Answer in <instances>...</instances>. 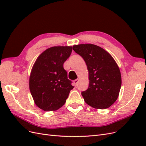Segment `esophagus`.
<instances>
[{
  "mask_svg": "<svg viewBox=\"0 0 146 146\" xmlns=\"http://www.w3.org/2000/svg\"><path fill=\"white\" fill-rule=\"evenodd\" d=\"M78 82H79V79H78V78L76 79V80H75L74 81V83L75 86H77V84H78Z\"/></svg>",
  "mask_w": 146,
  "mask_h": 146,
  "instance_id": "1",
  "label": "esophagus"
}]
</instances>
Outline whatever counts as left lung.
Wrapping results in <instances>:
<instances>
[{"label":"left lung","instance_id":"1","mask_svg":"<svg viewBox=\"0 0 146 146\" xmlns=\"http://www.w3.org/2000/svg\"><path fill=\"white\" fill-rule=\"evenodd\" d=\"M83 57L89 72V87L82 95L85 102L96 109L109 108L116 101L121 90V74L116 62L108 52L92 44L72 46Z\"/></svg>","mask_w":146,"mask_h":146}]
</instances>
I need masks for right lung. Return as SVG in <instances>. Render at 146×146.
Listing matches in <instances>:
<instances>
[{"label":"right lung","mask_w":146,"mask_h":146,"mask_svg":"<svg viewBox=\"0 0 146 146\" xmlns=\"http://www.w3.org/2000/svg\"><path fill=\"white\" fill-rule=\"evenodd\" d=\"M72 46H54L38 56L29 77V89L34 102L45 111H55L65 104L74 86L68 78L63 63Z\"/></svg>","instance_id":"1"}]
</instances>
